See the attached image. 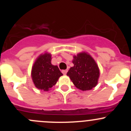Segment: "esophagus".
<instances>
[{"instance_id":"esophagus-1","label":"esophagus","mask_w":131,"mask_h":131,"mask_svg":"<svg viewBox=\"0 0 131 131\" xmlns=\"http://www.w3.org/2000/svg\"><path fill=\"white\" fill-rule=\"evenodd\" d=\"M68 72V70H62V73H63L64 75H66Z\"/></svg>"}]
</instances>
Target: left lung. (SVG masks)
<instances>
[{
  "mask_svg": "<svg viewBox=\"0 0 131 131\" xmlns=\"http://www.w3.org/2000/svg\"><path fill=\"white\" fill-rule=\"evenodd\" d=\"M74 66L67 75L75 86L82 91H88L97 84L100 70L94 59L87 52H82L73 56Z\"/></svg>",
  "mask_w": 131,
  "mask_h": 131,
  "instance_id": "left-lung-1",
  "label": "left lung"
}]
</instances>
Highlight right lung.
Returning a JSON list of instances; mask_svg holds the SVG:
<instances>
[{"instance_id":"right-lung-1","label":"right lung","mask_w":131,"mask_h":131,"mask_svg":"<svg viewBox=\"0 0 131 131\" xmlns=\"http://www.w3.org/2000/svg\"><path fill=\"white\" fill-rule=\"evenodd\" d=\"M63 75L58 66L51 64V54H41L35 60L31 69V78L37 89L48 91L56 84Z\"/></svg>"}]
</instances>
